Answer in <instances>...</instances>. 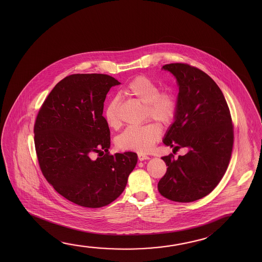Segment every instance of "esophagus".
Returning a JSON list of instances; mask_svg holds the SVG:
<instances>
[{
    "label": "esophagus",
    "instance_id": "34e87169",
    "mask_svg": "<svg viewBox=\"0 0 262 262\" xmlns=\"http://www.w3.org/2000/svg\"><path fill=\"white\" fill-rule=\"evenodd\" d=\"M138 158L140 161H144V160H149L150 157L145 155H138Z\"/></svg>",
    "mask_w": 262,
    "mask_h": 262
}]
</instances>
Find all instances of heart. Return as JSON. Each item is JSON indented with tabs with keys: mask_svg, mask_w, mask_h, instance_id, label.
Masks as SVG:
<instances>
[{
	"mask_svg": "<svg viewBox=\"0 0 262 262\" xmlns=\"http://www.w3.org/2000/svg\"><path fill=\"white\" fill-rule=\"evenodd\" d=\"M123 94L145 105V117L160 125L172 122L176 114V100L170 92H160L159 86L148 77H138L129 82ZM104 116L107 125L116 129L120 125V99H112L107 104ZM162 134L156 124L130 126L117 137L116 144L122 150L144 154L150 151Z\"/></svg>",
	"mask_w": 262,
	"mask_h": 262,
	"instance_id": "b5f03b06",
	"label": "heart"
}]
</instances>
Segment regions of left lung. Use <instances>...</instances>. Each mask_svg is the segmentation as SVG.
Returning <instances> with one entry per match:
<instances>
[{
    "label": "left lung",
    "mask_w": 262,
    "mask_h": 262,
    "mask_svg": "<svg viewBox=\"0 0 262 262\" xmlns=\"http://www.w3.org/2000/svg\"><path fill=\"white\" fill-rule=\"evenodd\" d=\"M162 69L176 77L179 90L176 117L163 142L188 151L176 160L162 157L168 168L159 192L172 201H195L210 193L227 171L234 140L230 112L219 86L200 69L180 63Z\"/></svg>",
    "instance_id": "1"
}]
</instances>
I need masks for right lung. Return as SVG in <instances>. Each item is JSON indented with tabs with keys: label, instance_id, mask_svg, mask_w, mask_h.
I'll use <instances>...</instances> for the list:
<instances>
[{
	"label": "right lung",
	"instance_id": "right-lung-1",
	"mask_svg": "<svg viewBox=\"0 0 262 262\" xmlns=\"http://www.w3.org/2000/svg\"><path fill=\"white\" fill-rule=\"evenodd\" d=\"M103 74H75L56 84L35 120V145L43 176L78 206H107L124 191L138 162L135 152L108 155L111 134L103 114L112 86ZM99 157L91 158L94 152Z\"/></svg>",
	"mask_w": 262,
	"mask_h": 262
}]
</instances>
